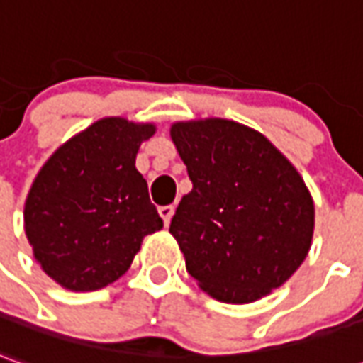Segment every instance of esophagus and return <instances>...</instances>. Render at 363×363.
<instances>
[{"label":"esophagus","instance_id":"1","mask_svg":"<svg viewBox=\"0 0 363 363\" xmlns=\"http://www.w3.org/2000/svg\"><path fill=\"white\" fill-rule=\"evenodd\" d=\"M174 211H176V207H174V206L157 207V213H160V217L164 219V225H169V221H172V215H174Z\"/></svg>","mask_w":363,"mask_h":363}]
</instances>
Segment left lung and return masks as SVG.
I'll return each mask as SVG.
<instances>
[{"label": "left lung", "mask_w": 363, "mask_h": 363, "mask_svg": "<svg viewBox=\"0 0 363 363\" xmlns=\"http://www.w3.org/2000/svg\"><path fill=\"white\" fill-rule=\"evenodd\" d=\"M172 140L194 184L169 223L187 272L231 304L279 289L306 259L314 231L301 174L262 134L231 120L177 122Z\"/></svg>", "instance_id": "left-lung-1"}]
</instances>
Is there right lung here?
Listing matches in <instances>:
<instances>
[{
    "label": "right lung",
    "mask_w": 363,
    "mask_h": 363,
    "mask_svg": "<svg viewBox=\"0 0 363 363\" xmlns=\"http://www.w3.org/2000/svg\"><path fill=\"white\" fill-rule=\"evenodd\" d=\"M156 128L102 118L57 150L25 201V235L52 281L99 291L128 271L142 239L164 227L136 169Z\"/></svg>",
    "instance_id": "obj_1"
}]
</instances>
